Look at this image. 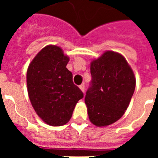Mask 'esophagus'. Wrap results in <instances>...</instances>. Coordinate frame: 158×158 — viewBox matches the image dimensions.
Instances as JSON below:
<instances>
[{
    "label": "esophagus",
    "mask_w": 158,
    "mask_h": 158,
    "mask_svg": "<svg viewBox=\"0 0 158 158\" xmlns=\"http://www.w3.org/2000/svg\"><path fill=\"white\" fill-rule=\"evenodd\" d=\"M79 89H80V90L83 93H84V90H85V85H84V84H82L81 85H79Z\"/></svg>",
    "instance_id": "esophagus-1"
}]
</instances>
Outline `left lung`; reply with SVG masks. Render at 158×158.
Wrapping results in <instances>:
<instances>
[{"label":"left lung","instance_id":"left-lung-1","mask_svg":"<svg viewBox=\"0 0 158 158\" xmlns=\"http://www.w3.org/2000/svg\"><path fill=\"white\" fill-rule=\"evenodd\" d=\"M92 81L84 98L94 125H111L122 117L135 89V74L122 55L107 51L91 62Z\"/></svg>","mask_w":158,"mask_h":158}]
</instances>
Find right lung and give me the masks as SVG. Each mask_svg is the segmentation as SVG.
Here are the masks:
<instances>
[{
	"mask_svg": "<svg viewBox=\"0 0 158 158\" xmlns=\"http://www.w3.org/2000/svg\"><path fill=\"white\" fill-rule=\"evenodd\" d=\"M69 58L60 47L48 45L37 54L27 70V87L31 104L48 125H65L84 94L73 83L66 68Z\"/></svg>",
	"mask_w": 158,
	"mask_h": 158,
	"instance_id": "add662e5",
	"label": "right lung"
}]
</instances>
